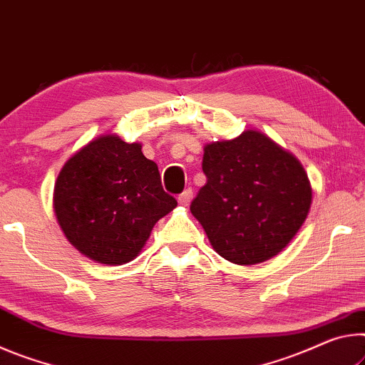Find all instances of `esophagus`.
Returning a JSON list of instances; mask_svg holds the SVG:
<instances>
[{
  "mask_svg": "<svg viewBox=\"0 0 365 365\" xmlns=\"http://www.w3.org/2000/svg\"><path fill=\"white\" fill-rule=\"evenodd\" d=\"M192 189H186L184 190V192L178 197V202H179V205H182V207H187L189 204H190V200H192Z\"/></svg>",
  "mask_w": 365,
  "mask_h": 365,
  "instance_id": "1",
  "label": "esophagus"
}]
</instances>
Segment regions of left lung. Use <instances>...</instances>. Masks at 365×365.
I'll return each instance as SVG.
<instances>
[{
	"label": "left lung",
	"mask_w": 365,
	"mask_h": 365,
	"mask_svg": "<svg viewBox=\"0 0 365 365\" xmlns=\"http://www.w3.org/2000/svg\"><path fill=\"white\" fill-rule=\"evenodd\" d=\"M205 186L190 204L218 255L236 265L278 255L312 205L307 173L270 137L247 129L231 140L205 143Z\"/></svg>",
	"instance_id": "1"
}]
</instances>
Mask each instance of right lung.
Listing matches in <instances>:
<instances>
[{
	"label": "right lung",
	"mask_w": 365,
	"mask_h": 365,
	"mask_svg": "<svg viewBox=\"0 0 365 365\" xmlns=\"http://www.w3.org/2000/svg\"><path fill=\"white\" fill-rule=\"evenodd\" d=\"M178 205L161 186L158 166L142 143L101 134L63 165L53 190L59 228L82 255L97 264L134 260L155 223Z\"/></svg>",
	"instance_id": "right-lung-1"
}]
</instances>
